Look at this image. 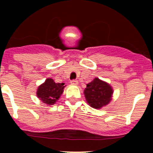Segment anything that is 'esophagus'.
Masks as SVG:
<instances>
[{"label": "esophagus", "mask_w": 153, "mask_h": 153, "mask_svg": "<svg viewBox=\"0 0 153 153\" xmlns=\"http://www.w3.org/2000/svg\"><path fill=\"white\" fill-rule=\"evenodd\" d=\"M70 83L72 85H77V84H78V81H77V80H72V81H70Z\"/></svg>", "instance_id": "esophagus-1"}]
</instances>
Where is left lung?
I'll list each match as a JSON object with an SVG mask.
<instances>
[{
	"label": "left lung",
	"mask_w": 153,
	"mask_h": 153,
	"mask_svg": "<svg viewBox=\"0 0 153 153\" xmlns=\"http://www.w3.org/2000/svg\"><path fill=\"white\" fill-rule=\"evenodd\" d=\"M84 93L86 102L89 106L95 109H101L110 102L113 89L105 81L95 78L93 81L86 84Z\"/></svg>",
	"instance_id": "obj_1"
}]
</instances>
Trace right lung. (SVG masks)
<instances>
[{
    "label": "right lung",
    "mask_w": 153,
    "mask_h": 153,
    "mask_svg": "<svg viewBox=\"0 0 153 153\" xmlns=\"http://www.w3.org/2000/svg\"><path fill=\"white\" fill-rule=\"evenodd\" d=\"M64 83H55L52 78H47L45 82L38 86L37 96L43 103L53 105L64 92Z\"/></svg>",
    "instance_id": "1"
}]
</instances>
